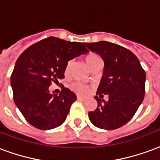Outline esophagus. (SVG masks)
I'll return each instance as SVG.
<instances>
[{"instance_id": "esophagus-1", "label": "esophagus", "mask_w": 160, "mask_h": 160, "mask_svg": "<svg viewBox=\"0 0 160 160\" xmlns=\"http://www.w3.org/2000/svg\"><path fill=\"white\" fill-rule=\"evenodd\" d=\"M77 99L80 101H82L84 99V98L82 96H80V95H77Z\"/></svg>"}]
</instances>
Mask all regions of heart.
Listing matches in <instances>:
<instances>
[{
    "mask_svg": "<svg viewBox=\"0 0 160 160\" xmlns=\"http://www.w3.org/2000/svg\"><path fill=\"white\" fill-rule=\"evenodd\" d=\"M102 60L100 58V56H98L97 54H89L88 56H87L85 57V62L87 63V67L89 68L90 69L93 66L95 63ZM69 67H70V62H68L67 64L66 68H65V72L68 73V71L69 70ZM71 89L73 91H74L75 92L80 94H86L89 92V87L86 86V85H83L81 83H73L72 86H71Z\"/></svg>",
    "mask_w": 160,
    "mask_h": 160,
    "instance_id": "1",
    "label": "heart"
}]
</instances>
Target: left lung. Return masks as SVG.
Wrapping results in <instances>:
<instances>
[{"label":"left lung","mask_w":160,"mask_h":160,"mask_svg":"<svg viewBox=\"0 0 160 160\" xmlns=\"http://www.w3.org/2000/svg\"><path fill=\"white\" fill-rule=\"evenodd\" d=\"M91 51L102 57L103 76L97 90L98 107L88 113L94 126L112 130L123 126L134 117L145 96L146 73L134 53L116 43L99 41L85 42Z\"/></svg>","instance_id":"left-lung-1"}]
</instances>
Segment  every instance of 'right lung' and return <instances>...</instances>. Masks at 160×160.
Masks as SVG:
<instances>
[{"instance_id":"right-lung-1","label":"right lung","mask_w":160,"mask_h":160,"mask_svg":"<svg viewBox=\"0 0 160 160\" xmlns=\"http://www.w3.org/2000/svg\"><path fill=\"white\" fill-rule=\"evenodd\" d=\"M88 52L81 42L49 37L19 56L11 76L13 100L33 127L49 130L65 122L76 95L66 87L50 93L49 86L64 78L68 61Z\"/></svg>"}]
</instances>
